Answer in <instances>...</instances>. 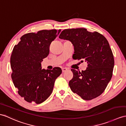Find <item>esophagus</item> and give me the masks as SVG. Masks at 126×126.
I'll return each mask as SVG.
<instances>
[{
	"label": "esophagus",
	"instance_id": "obj_1",
	"mask_svg": "<svg viewBox=\"0 0 126 126\" xmlns=\"http://www.w3.org/2000/svg\"><path fill=\"white\" fill-rule=\"evenodd\" d=\"M67 70H68V69H67V68H62V71H63V73L66 72Z\"/></svg>",
	"mask_w": 126,
	"mask_h": 126
}]
</instances>
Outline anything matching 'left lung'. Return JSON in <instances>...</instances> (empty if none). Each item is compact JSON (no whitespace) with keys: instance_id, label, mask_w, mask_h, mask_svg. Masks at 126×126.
Returning a JSON list of instances; mask_svg holds the SVG:
<instances>
[{"instance_id":"8db88e82","label":"left lung","mask_w":126,"mask_h":126,"mask_svg":"<svg viewBox=\"0 0 126 126\" xmlns=\"http://www.w3.org/2000/svg\"><path fill=\"white\" fill-rule=\"evenodd\" d=\"M59 37L72 42L74 59H83L88 64L87 69L81 72L71 69L73 77L69 85L72 91L86 100L100 96L111 80L114 65L106 38L99 32H89L85 28L65 29Z\"/></svg>"}]
</instances>
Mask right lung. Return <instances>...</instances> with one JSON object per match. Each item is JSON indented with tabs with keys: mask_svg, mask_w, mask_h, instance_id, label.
Here are the masks:
<instances>
[{
	"mask_svg": "<svg viewBox=\"0 0 126 126\" xmlns=\"http://www.w3.org/2000/svg\"><path fill=\"white\" fill-rule=\"evenodd\" d=\"M61 30H42L21 37L11 56L12 79L18 94L27 102L41 104L52 93L54 82L62 70L42 69L41 62Z\"/></svg>",
	"mask_w": 126,
	"mask_h": 126,
	"instance_id": "1",
	"label": "right lung"
}]
</instances>
